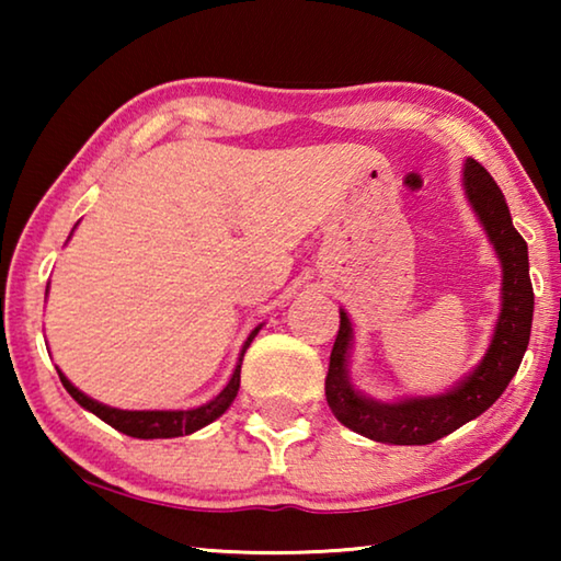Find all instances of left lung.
Listing matches in <instances>:
<instances>
[{"mask_svg":"<svg viewBox=\"0 0 561 561\" xmlns=\"http://www.w3.org/2000/svg\"><path fill=\"white\" fill-rule=\"evenodd\" d=\"M462 190L502 267V304L490 346L480 364L465 374L450 391L405 396L393 403L376 401L351 383L348 358L354 348V327L341 309L339 334L329 358L327 403L339 423L364 438L388 445H428L440 440L443 435L485 413L505 393L527 351L531 311H535L527 242L512 225L502 190L472 158L465 160Z\"/></svg>","mask_w":561,"mask_h":561,"instance_id":"8db88e82","label":"left lung"}]
</instances>
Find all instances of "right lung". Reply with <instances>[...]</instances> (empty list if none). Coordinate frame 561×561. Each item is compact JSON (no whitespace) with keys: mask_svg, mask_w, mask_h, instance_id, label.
Instances as JSON below:
<instances>
[{"mask_svg":"<svg viewBox=\"0 0 561 561\" xmlns=\"http://www.w3.org/2000/svg\"><path fill=\"white\" fill-rule=\"evenodd\" d=\"M260 327H254L247 336L244 346L240 351V360H237L234 371L230 376V381L217 393L213 401H207L197 408H187V411H121V408H111L106 403H99L89 398L83 391H79L69 378H66L59 371V378L66 391L73 398L81 408H87L93 415H99L103 423H108L111 428H116L121 433L130 435V438H140V440H153V438H180V435H190L195 431L210 425L215 417H220L227 408L232 405L237 391H240V371H242V356L244 351L250 348L252 339L260 334Z\"/></svg>","mask_w":561,"mask_h":561,"instance_id":"obj_1","label":"right lung"}]
</instances>
